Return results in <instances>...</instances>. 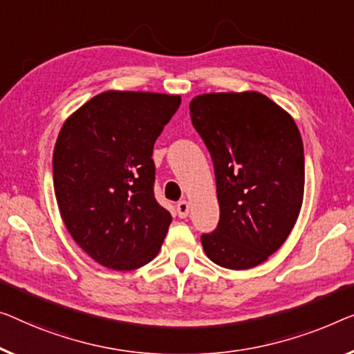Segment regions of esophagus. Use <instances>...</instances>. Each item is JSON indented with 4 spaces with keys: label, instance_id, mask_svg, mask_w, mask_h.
I'll return each mask as SVG.
<instances>
[{
    "label": "esophagus",
    "instance_id": "1",
    "mask_svg": "<svg viewBox=\"0 0 354 354\" xmlns=\"http://www.w3.org/2000/svg\"><path fill=\"white\" fill-rule=\"evenodd\" d=\"M189 203L186 202V200H181V202H178L176 205V211H178V216L179 218H186V216L189 214Z\"/></svg>",
    "mask_w": 354,
    "mask_h": 354
}]
</instances>
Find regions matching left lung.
Returning a JSON list of instances; mask_svg holds the SVG:
<instances>
[{
    "label": "left lung",
    "instance_id": "left-lung-1",
    "mask_svg": "<svg viewBox=\"0 0 354 354\" xmlns=\"http://www.w3.org/2000/svg\"><path fill=\"white\" fill-rule=\"evenodd\" d=\"M194 129L214 165L218 227L202 235L211 261L230 270L266 262L291 234L304 200V143L294 119L259 92L205 93Z\"/></svg>",
    "mask_w": 354,
    "mask_h": 354
}]
</instances>
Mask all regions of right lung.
<instances>
[{
  "label": "right lung",
  "mask_w": 354,
  "mask_h": 354,
  "mask_svg": "<svg viewBox=\"0 0 354 354\" xmlns=\"http://www.w3.org/2000/svg\"><path fill=\"white\" fill-rule=\"evenodd\" d=\"M179 104V95L108 91L62 127L52 157L62 219L104 267L135 270L160 250L171 214L154 197L152 149Z\"/></svg>",
  "instance_id": "right-lung-1"
}]
</instances>
